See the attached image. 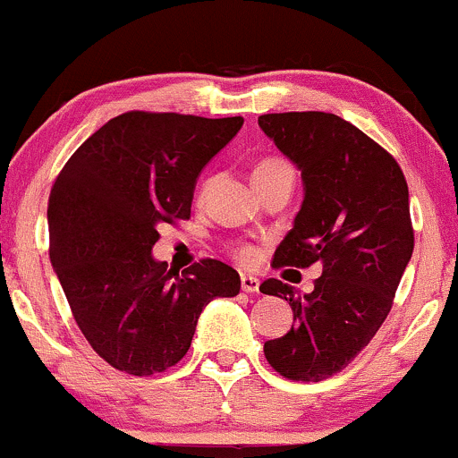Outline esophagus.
<instances>
[{"instance_id": "esophagus-1", "label": "esophagus", "mask_w": 458, "mask_h": 458, "mask_svg": "<svg viewBox=\"0 0 458 458\" xmlns=\"http://www.w3.org/2000/svg\"><path fill=\"white\" fill-rule=\"evenodd\" d=\"M240 286H242L244 293H258V290H259V279L255 277V275L244 273L242 277H240Z\"/></svg>"}]
</instances>
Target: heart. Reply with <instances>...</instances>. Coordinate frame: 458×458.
Instances as JSON below:
<instances>
[{
    "label": "heart",
    "mask_w": 458,
    "mask_h": 458,
    "mask_svg": "<svg viewBox=\"0 0 458 458\" xmlns=\"http://www.w3.org/2000/svg\"><path fill=\"white\" fill-rule=\"evenodd\" d=\"M284 168H290L286 161L277 159V157H268V159L259 161V164L255 165L253 179H259V176L270 174V172H277V170H284ZM235 255H238L240 262H244V264L255 262V258H258V253H255L253 247H240L238 253H235Z\"/></svg>",
    "instance_id": "1"
}]
</instances>
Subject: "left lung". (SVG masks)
Masks as SVG:
<instances>
[{
    "mask_svg": "<svg viewBox=\"0 0 458 458\" xmlns=\"http://www.w3.org/2000/svg\"><path fill=\"white\" fill-rule=\"evenodd\" d=\"M258 124L303 179L301 209L273 267H323L303 297L279 279L259 286L290 301L294 321L264 343V356L288 380L321 382L343 371L391 312L415 247L408 185L380 144L334 113H267Z\"/></svg>",
    "mask_w": 458,
    "mask_h": 458,
    "instance_id": "left-lung-1",
    "label": "left lung"
}]
</instances>
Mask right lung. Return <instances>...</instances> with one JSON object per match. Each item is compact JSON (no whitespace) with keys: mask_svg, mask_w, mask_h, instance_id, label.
I'll list each match as a JSON object with an SVG mask.
<instances>
[{"mask_svg":"<svg viewBox=\"0 0 458 458\" xmlns=\"http://www.w3.org/2000/svg\"><path fill=\"white\" fill-rule=\"evenodd\" d=\"M242 124V117L122 113L54 181L50 262L81 332L117 371L152 376L174 367L203 308L240 293V275L227 264L208 258L174 275L152 247L159 225L190 218L200 170Z\"/></svg>","mask_w":458,"mask_h":458,"instance_id":"add662e5","label":"right lung"}]
</instances>
